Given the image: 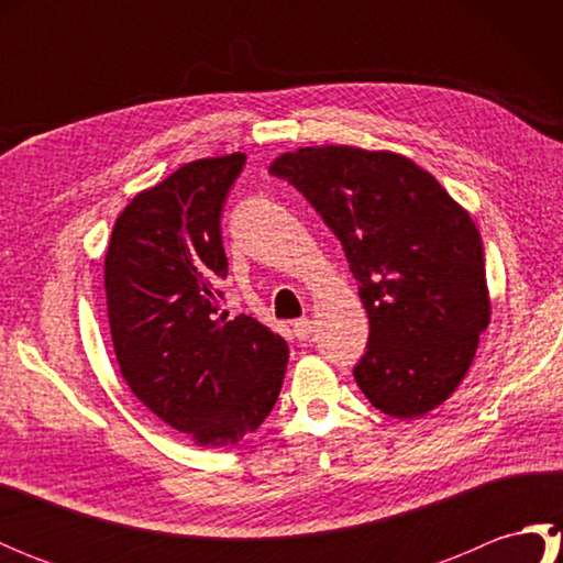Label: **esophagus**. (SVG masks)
<instances>
[{
	"label": "esophagus",
	"instance_id": "obj_1",
	"mask_svg": "<svg viewBox=\"0 0 563 563\" xmlns=\"http://www.w3.org/2000/svg\"><path fill=\"white\" fill-rule=\"evenodd\" d=\"M292 331H295V336L300 339V341H309L314 327H312V321H309V319H297L295 324H292Z\"/></svg>",
	"mask_w": 563,
	"mask_h": 563
}]
</instances>
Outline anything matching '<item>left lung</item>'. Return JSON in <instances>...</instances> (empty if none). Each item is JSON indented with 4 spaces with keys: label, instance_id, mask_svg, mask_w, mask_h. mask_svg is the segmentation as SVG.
I'll return each mask as SVG.
<instances>
[{
    "label": "left lung",
    "instance_id": "obj_1",
    "mask_svg": "<svg viewBox=\"0 0 563 563\" xmlns=\"http://www.w3.org/2000/svg\"><path fill=\"white\" fill-rule=\"evenodd\" d=\"M268 172L300 190L349 258L369 319L357 387L382 413L433 411L460 387L492 317L470 212L394 152L302 147Z\"/></svg>",
    "mask_w": 563,
    "mask_h": 563
}]
</instances>
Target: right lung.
I'll use <instances>...</instances> for the list:
<instances>
[{
	"mask_svg": "<svg viewBox=\"0 0 563 563\" xmlns=\"http://www.w3.org/2000/svg\"><path fill=\"white\" fill-rule=\"evenodd\" d=\"M246 157L198 159L142 190L115 220L106 302L135 397L196 445L254 433L278 399L288 343L249 314L220 312L222 208Z\"/></svg>",
	"mask_w": 563,
	"mask_h": 563,
	"instance_id": "add662e5",
	"label": "right lung"
}]
</instances>
